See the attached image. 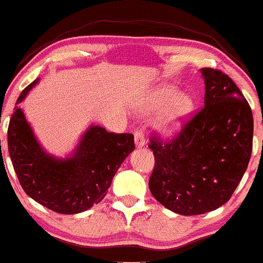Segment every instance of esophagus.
Here are the masks:
<instances>
[{
    "label": "esophagus",
    "instance_id": "esophagus-1",
    "mask_svg": "<svg viewBox=\"0 0 263 263\" xmlns=\"http://www.w3.org/2000/svg\"><path fill=\"white\" fill-rule=\"evenodd\" d=\"M134 136H135V146L136 147H142V146L145 145V135L144 133L141 130H135L134 133Z\"/></svg>",
    "mask_w": 263,
    "mask_h": 263
}]
</instances>
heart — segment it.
<instances>
[{"label": "heart", "instance_id": "heart-1", "mask_svg": "<svg viewBox=\"0 0 263 263\" xmlns=\"http://www.w3.org/2000/svg\"><path fill=\"white\" fill-rule=\"evenodd\" d=\"M141 114L159 111L155 124L165 135L174 134L181 127L192 110V100L186 93H176L172 86H159L136 105Z\"/></svg>", "mask_w": 263, "mask_h": 263}]
</instances>
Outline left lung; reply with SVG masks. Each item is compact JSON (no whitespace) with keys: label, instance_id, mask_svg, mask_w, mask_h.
Returning <instances> with one entry per match:
<instances>
[{"label":"left lung","instance_id":"obj_1","mask_svg":"<svg viewBox=\"0 0 263 263\" xmlns=\"http://www.w3.org/2000/svg\"><path fill=\"white\" fill-rule=\"evenodd\" d=\"M204 106L170 141L152 135V196L180 215H200L230 200L248 168L254 119L247 99L222 71L200 69Z\"/></svg>","mask_w":263,"mask_h":263}]
</instances>
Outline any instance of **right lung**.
Instances as JSON below:
<instances>
[{
    "label": "right lung",
    "mask_w": 263,
    "mask_h": 263,
    "mask_svg": "<svg viewBox=\"0 0 263 263\" xmlns=\"http://www.w3.org/2000/svg\"><path fill=\"white\" fill-rule=\"evenodd\" d=\"M39 80L19 95L20 104ZM135 148L134 135L115 134L90 125L72 156L57 158L44 151L15 106L8 125V151L20 185L29 197L59 214H78L104 199L112 179Z\"/></svg>",
    "instance_id": "1"
}]
</instances>
